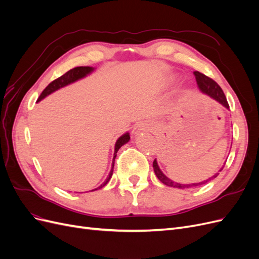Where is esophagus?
<instances>
[{
	"label": "esophagus",
	"instance_id": "34e87169",
	"mask_svg": "<svg viewBox=\"0 0 259 259\" xmlns=\"http://www.w3.org/2000/svg\"><path fill=\"white\" fill-rule=\"evenodd\" d=\"M147 128L148 127L145 123H139L134 128H133V134H139L140 132H145Z\"/></svg>",
	"mask_w": 259,
	"mask_h": 259
}]
</instances>
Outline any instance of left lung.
Here are the masks:
<instances>
[{"label":"left lung","instance_id":"8db88e82","mask_svg":"<svg viewBox=\"0 0 259 259\" xmlns=\"http://www.w3.org/2000/svg\"><path fill=\"white\" fill-rule=\"evenodd\" d=\"M194 75H195V80H197L199 89H200V91L202 93L206 94V95H208L209 97L214 98L216 101H218L219 104H222L223 106H225L226 108L229 109V104H228V101H227V98H226L225 94H224L221 86H219L213 79H210V77L206 76L205 74H203V73H201L199 71H195ZM223 168H224V166L221 169H219V171L223 170ZM153 169H154V173H155L156 177L159 178V180H160L161 183H163L164 185H166L168 187L179 188V189H186V188H193V187H198V186H201V185H204L207 182H209V180L216 178L219 175V173H216L214 176H211L210 178L204 180V182L197 183V184H187V185H184V184L175 183V182H173V180H170L169 178H167L165 175H164L162 171H161L160 167L158 166V163H156L155 160L153 161Z\"/></svg>","mask_w":259,"mask_h":259}]
</instances>
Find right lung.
<instances>
[{
	"mask_svg": "<svg viewBox=\"0 0 259 259\" xmlns=\"http://www.w3.org/2000/svg\"><path fill=\"white\" fill-rule=\"evenodd\" d=\"M93 70H94V68H92V67H76V68H73L71 70H69L68 72H66L65 74H62L61 76L58 77V79L54 80L53 82H51L48 86H46L45 90L41 93V95H40V97H38L37 101H40L41 99L45 98L46 96L50 95V94H52L53 92L57 91V90H59L61 88H64V86H66V85H68L70 83H73V82L77 81L79 79H82V77H84L85 75H88L89 73H91ZM128 140H130V134H128V133L122 135L119 139L116 140L115 147H114V156H113V161H112V167H111L110 173H109V176L107 177V179L105 180L103 184H101L98 188H96V189H94L92 191H95L97 189H100V188L105 187L108 184V182H109V180H110V178L112 176V173H113L114 160H115V156H116V152L124 144H126Z\"/></svg>",
	"mask_w": 259,
	"mask_h": 259,
	"instance_id": "1",
	"label": "right lung"
}]
</instances>
